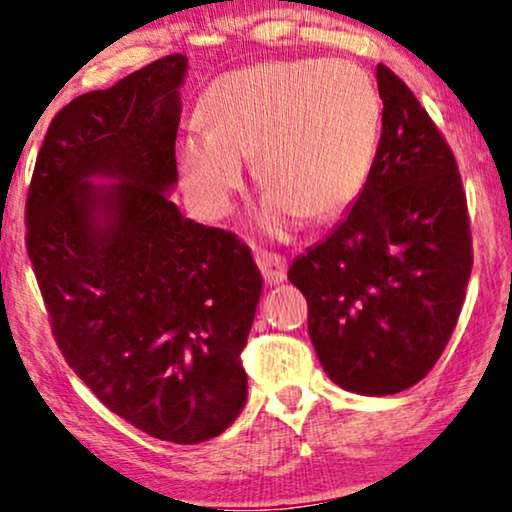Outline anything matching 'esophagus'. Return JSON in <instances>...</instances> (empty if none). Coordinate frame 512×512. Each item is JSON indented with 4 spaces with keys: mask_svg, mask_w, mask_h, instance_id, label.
I'll return each mask as SVG.
<instances>
[{
    "mask_svg": "<svg viewBox=\"0 0 512 512\" xmlns=\"http://www.w3.org/2000/svg\"><path fill=\"white\" fill-rule=\"evenodd\" d=\"M255 262H257V267H260V274L267 285L283 283L285 276H288V269H285L283 257L271 255V252H257Z\"/></svg>",
    "mask_w": 512,
    "mask_h": 512,
    "instance_id": "esophagus-1",
    "label": "esophagus"
}]
</instances>
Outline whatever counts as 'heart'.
Masks as SVG:
<instances>
[{
  "mask_svg": "<svg viewBox=\"0 0 512 512\" xmlns=\"http://www.w3.org/2000/svg\"><path fill=\"white\" fill-rule=\"evenodd\" d=\"M206 128L180 135L175 161L194 206L229 213L243 159L269 189L262 222H323L358 199L372 173L381 98L370 74L346 60H274L217 77L201 98Z\"/></svg>",
  "mask_w": 512,
  "mask_h": 512,
  "instance_id": "1",
  "label": "heart"
}]
</instances>
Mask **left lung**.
Segmentation results:
<instances>
[{"instance_id":"obj_1","label":"left lung","mask_w":512,"mask_h":512,"mask_svg":"<svg viewBox=\"0 0 512 512\" xmlns=\"http://www.w3.org/2000/svg\"><path fill=\"white\" fill-rule=\"evenodd\" d=\"M381 138L367 185L325 241L288 271L309 335L344 391L393 395L445 351L473 267L454 154L403 79L377 65Z\"/></svg>"}]
</instances>
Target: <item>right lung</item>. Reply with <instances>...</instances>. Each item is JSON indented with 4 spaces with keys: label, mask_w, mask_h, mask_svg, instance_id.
I'll return each instance as SVG.
<instances>
[{
    "label": "right lung",
    "mask_w": 512,
    "mask_h": 512,
    "mask_svg": "<svg viewBox=\"0 0 512 512\" xmlns=\"http://www.w3.org/2000/svg\"><path fill=\"white\" fill-rule=\"evenodd\" d=\"M187 58L173 53L51 121L27 255L67 365L128 424L196 445L248 400L241 351L262 276L248 245L170 201Z\"/></svg>",
    "instance_id": "1"
}]
</instances>
